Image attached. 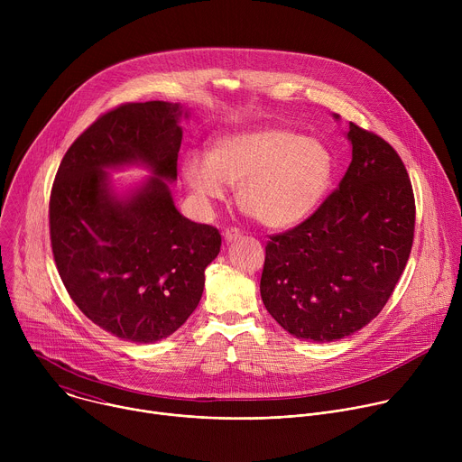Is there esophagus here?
I'll return each instance as SVG.
<instances>
[{
	"label": "esophagus",
	"mask_w": 462,
	"mask_h": 462,
	"mask_svg": "<svg viewBox=\"0 0 462 462\" xmlns=\"http://www.w3.org/2000/svg\"><path fill=\"white\" fill-rule=\"evenodd\" d=\"M223 236H225V241H226V243H232V241L241 239V237H243V232H241L239 228H228Z\"/></svg>",
	"instance_id": "1"
}]
</instances>
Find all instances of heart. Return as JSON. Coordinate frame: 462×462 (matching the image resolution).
Instances as JSON below:
<instances>
[{
	"label": "heart",
	"instance_id": "heart-1",
	"mask_svg": "<svg viewBox=\"0 0 462 462\" xmlns=\"http://www.w3.org/2000/svg\"><path fill=\"white\" fill-rule=\"evenodd\" d=\"M328 148L283 127H248L217 135L208 157L188 153L182 177L205 205L237 186V205L269 228H289L310 217L333 182Z\"/></svg>",
	"mask_w": 462,
	"mask_h": 462
}]
</instances>
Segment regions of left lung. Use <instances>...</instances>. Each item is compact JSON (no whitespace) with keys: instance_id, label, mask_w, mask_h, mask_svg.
<instances>
[{"instance_id":"1","label":"left lung","mask_w":462,"mask_h":462,"mask_svg":"<svg viewBox=\"0 0 462 462\" xmlns=\"http://www.w3.org/2000/svg\"><path fill=\"white\" fill-rule=\"evenodd\" d=\"M347 141L353 159L338 189L265 246L261 300L300 340L335 342L376 318L413 245L415 199L399 153L353 122Z\"/></svg>"}]
</instances>
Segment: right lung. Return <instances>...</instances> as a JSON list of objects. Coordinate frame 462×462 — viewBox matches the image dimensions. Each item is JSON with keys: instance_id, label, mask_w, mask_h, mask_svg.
<instances>
[{"instance_id": "add662e5", "label": "right lung", "mask_w": 462, "mask_h": 462, "mask_svg": "<svg viewBox=\"0 0 462 462\" xmlns=\"http://www.w3.org/2000/svg\"><path fill=\"white\" fill-rule=\"evenodd\" d=\"M180 104H124L102 115L63 155L49 203L58 274L79 309L116 338L153 344L199 305L221 234L173 203L182 141ZM152 175L124 194L108 171Z\"/></svg>"}]
</instances>
